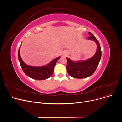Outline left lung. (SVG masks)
<instances>
[{
    "label": "left lung",
    "instance_id": "left-lung-1",
    "mask_svg": "<svg viewBox=\"0 0 122 122\" xmlns=\"http://www.w3.org/2000/svg\"><path fill=\"white\" fill-rule=\"evenodd\" d=\"M88 39L94 41L97 44V49L95 55L87 60L74 62L68 58L67 59V71L68 74L73 78L82 79L88 77L94 73L98 65L102 56V51L98 41L91 32Z\"/></svg>",
    "mask_w": 122,
    "mask_h": 122
}]
</instances>
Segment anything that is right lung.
I'll list each match as a JSON object with an SVG mask.
<instances>
[{
	"mask_svg": "<svg viewBox=\"0 0 122 122\" xmlns=\"http://www.w3.org/2000/svg\"><path fill=\"white\" fill-rule=\"evenodd\" d=\"M20 47L18 51L19 61L21 68L27 76L35 80H42L46 79L52 76L54 72V67L60 56L54 59L46 66L40 67L31 66L27 65L21 59L20 54Z\"/></svg>",
	"mask_w": 122,
	"mask_h": 122,
	"instance_id": "add662e5",
	"label": "right lung"
}]
</instances>
